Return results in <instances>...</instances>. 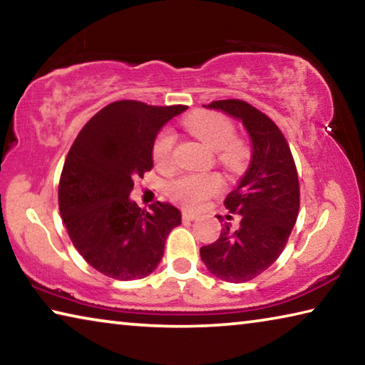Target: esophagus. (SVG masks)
<instances>
[{
	"mask_svg": "<svg viewBox=\"0 0 365 365\" xmlns=\"http://www.w3.org/2000/svg\"><path fill=\"white\" fill-rule=\"evenodd\" d=\"M197 217V214L193 211H183L182 212V219L183 220H195Z\"/></svg>",
	"mask_w": 365,
	"mask_h": 365,
	"instance_id": "34e87169",
	"label": "esophagus"
}]
</instances>
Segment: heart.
<instances>
[{"mask_svg": "<svg viewBox=\"0 0 365 365\" xmlns=\"http://www.w3.org/2000/svg\"><path fill=\"white\" fill-rule=\"evenodd\" d=\"M185 127L206 143L211 150H215L220 164L232 170L242 169L250 150L242 138L235 137V127L232 120L219 113L197 110L185 119ZM175 135L170 128H164L158 133L153 143V159L160 169L172 165V151H174ZM224 187V180L217 174L206 175H183L170 183L169 195L180 205L187 207H197L209 196H212Z\"/></svg>", "mask_w": 365, "mask_h": 365, "instance_id": "1", "label": "heart"}]
</instances>
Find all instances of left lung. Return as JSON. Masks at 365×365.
Segmentation results:
<instances>
[{"instance_id":"left-lung-1","label":"left lung","mask_w":365,"mask_h":365,"mask_svg":"<svg viewBox=\"0 0 365 365\" xmlns=\"http://www.w3.org/2000/svg\"><path fill=\"white\" fill-rule=\"evenodd\" d=\"M205 108L242 120L251 138L250 168L224 201L228 211L242 215L240 227L232 230L225 224L217 242L200 250L212 275L243 283L267 270L287 246L299 211L298 172L280 128L261 110L242 100L212 101Z\"/></svg>"}]
</instances>
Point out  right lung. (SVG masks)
Wrapping results in <instances>:
<instances>
[{"mask_svg": "<svg viewBox=\"0 0 365 365\" xmlns=\"http://www.w3.org/2000/svg\"><path fill=\"white\" fill-rule=\"evenodd\" d=\"M187 109L123 100L85 123L59 180V211L76 250L115 280H137L158 267L165 238L182 224L169 202L151 211L130 200L133 180L153 169V143L165 122Z\"/></svg>", "mask_w": 365, "mask_h": 365, "instance_id": "add662e5", "label": "right lung"}]
</instances>
